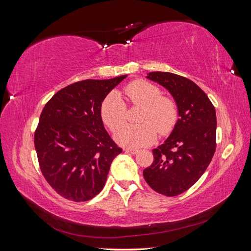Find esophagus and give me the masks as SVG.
I'll return each instance as SVG.
<instances>
[{
    "mask_svg": "<svg viewBox=\"0 0 251 251\" xmlns=\"http://www.w3.org/2000/svg\"><path fill=\"white\" fill-rule=\"evenodd\" d=\"M124 151H126V153H131V154H137L138 153V150H136V149L126 148V149H124Z\"/></svg>",
    "mask_w": 251,
    "mask_h": 251,
    "instance_id": "esophagus-1",
    "label": "esophagus"
}]
</instances>
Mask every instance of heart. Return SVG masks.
I'll return each instance as SVG.
<instances>
[{
	"label": "heart",
	"instance_id": "1",
	"mask_svg": "<svg viewBox=\"0 0 251 251\" xmlns=\"http://www.w3.org/2000/svg\"><path fill=\"white\" fill-rule=\"evenodd\" d=\"M124 93L128 102L142 107V110L137 119L139 125L121 126L115 133V140L119 144L127 148L149 146L156 139L157 132L166 135L173 130L178 118L177 104L172 98L161 96L157 86L146 80H135L124 89ZM100 116L113 132L126 121V104L116 91L104 97Z\"/></svg>",
	"mask_w": 251,
	"mask_h": 251
}]
</instances>
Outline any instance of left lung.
Masks as SVG:
<instances>
[{
    "label": "left lung",
    "mask_w": 251,
    "mask_h": 251,
    "mask_svg": "<svg viewBox=\"0 0 251 251\" xmlns=\"http://www.w3.org/2000/svg\"><path fill=\"white\" fill-rule=\"evenodd\" d=\"M147 77L169 90L180 118L170 137L153 150L154 161L143 171V177L155 192L178 196L200 179L214 157L216 110L191 79L170 72H151Z\"/></svg>",
    "instance_id": "obj_1"
}]
</instances>
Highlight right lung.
Wrapping results in <instances>:
<instances>
[{"label": "right lung", "mask_w": 251, "mask_h": 251, "mask_svg": "<svg viewBox=\"0 0 251 251\" xmlns=\"http://www.w3.org/2000/svg\"><path fill=\"white\" fill-rule=\"evenodd\" d=\"M126 77L74 82L45 104L34 147L43 176L65 199L89 201L100 194L113 159L123 151L105 131L100 105Z\"/></svg>", "instance_id": "1"}]
</instances>
